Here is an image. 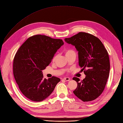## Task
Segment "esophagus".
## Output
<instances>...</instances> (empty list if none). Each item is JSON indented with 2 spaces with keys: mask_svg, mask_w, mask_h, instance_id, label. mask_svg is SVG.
Listing matches in <instances>:
<instances>
[{
  "mask_svg": "<svg viewBox=\"0 0 123 123\" xmlns=\"http://www.w3.org/2000/svg\"><path fill=\"white\" fill-rule=\"evenodd\" d=\"M63 80L66 81H69L70 80V78L69 77H65L63 78Z\"/></svg>",
  "mask_w": 123,
  "mask_h": 123,
  "instance_id": "34e87169",
  "label": "esophagus"
}]
</instances>
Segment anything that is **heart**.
<instances>
[{
    "label": "heart",
    "mask_w": 123,
    "mask_h": 123,
    "mask_svg": "<svg viewBox=\"0 0 123 123\" xmlns=\"http://www.w3.org/2000/svg\"><path fill=\"white\" fill-rule=\"evenodd\" d=\"M74 52H75L72 49H67L65 51V54H66V55H68L72 53H74Z\"/></svg>",
    "instance_id": "heart-1"
}]
</instances>
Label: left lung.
I'll return each instance as SVG.
<instances>
[{
  "label": "left lung",
  "instance_id": "left-lung-1",
  "mask_svg": "<svg viewBox=\"0 0 123 123\" xmlns=\"http://www.w3.org/2000/svg\"><path fill=\"white\" fill-rule=\"evenodd\" d=\"M64 40L78 51L79 66L86 75L81 81L73 78L78 83L74 94L83 101L95 100L103 92L109 77L110 62L107 51L98 37L89 33L79 32Z\"/></svg>",
  "mask_w": 123,
  "mask_h": 123
}]
</instances>
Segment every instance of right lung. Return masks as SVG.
I'll list each match as a JSON object with an SVG mask.
<instances>
[{
  "mask_svg": "<svg viewBox=\"0 0 123 123\" xmlns=\"http://www.w3.org/2000/svg\"><path fill=\"white\" fill-rule=\"evenodd\" d=\"M64 43L61 39L43 35L28 38L16 53L13 74L20 91L33 101H42L51 95L60 79H44L42 70L52 61L57 49Z\"/></svg>",
  "mask_w": 123,
  "mask_h": 123,
  "instance_id": "1",
  "label": "right lung"
}]
</instances>
